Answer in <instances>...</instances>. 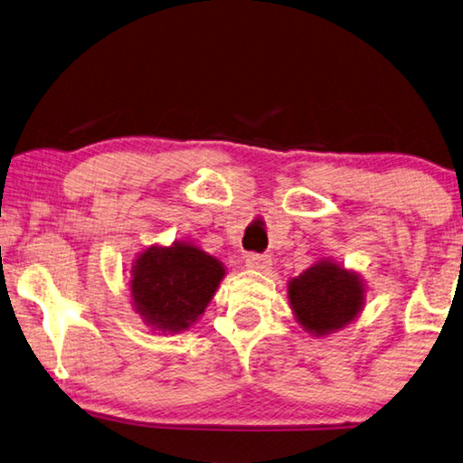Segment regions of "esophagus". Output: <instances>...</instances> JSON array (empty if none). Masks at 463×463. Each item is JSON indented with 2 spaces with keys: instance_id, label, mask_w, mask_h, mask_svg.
<instances>
[{
  "instance_id": "esophagus-1",
  "label": "esophagus",
  "mask_w": 463,
  "mask_h": 463,
  "mask_svg": "<svg viewBox=\"0 0 463 463\" xmlns=\"http://www.w3.org/2000/svg\"><path fill=\"white\" fill-rule=\"evenodd\" d=\"M245 263H247V268H251V269L266 271V269H269V266H271V260H269V255L249 253L247 258H245Z\"/></svg>"
}]
</instances>
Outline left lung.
<instances>
[{"label": "left lung", "instance_id": "1", "mask_svg": "<svg viewBox=\"0 0 463 463\" xmlns=\"http://www.w3.org/2000/svg\"><path fill=\"white\" fill-rule=\"evenodd\" d=\"M288 298L298 324L315 335L348 326L363 309L364 286L354 271L319 261L288 282Z\"/></svg>", "mask_w": 463, "mask_h": 463}]
</instances>
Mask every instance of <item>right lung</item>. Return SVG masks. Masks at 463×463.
Masks as SVG:
<instances>
[{
  "label": "right lung",
  "mask_w": 463,
  "mask_h": 463,
  "mask_svg": "<svg viewBox=\"0 0 463 463\" xmlns=\"http://www.w3.org/2000/svg\"><path fill=\"white\" fill-rule=\"evenodd\" d=\"M222 278V263L200 247H148L131 266L136 313L158 332H181L205 311Z\"/></svg>",
  "instance_id": "right-lung-1"
}]
</instances>
